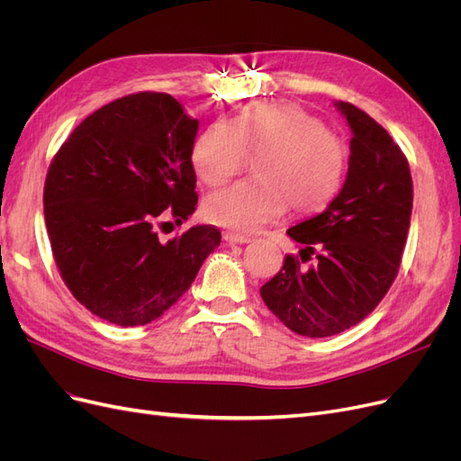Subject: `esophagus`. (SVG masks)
Masks as SVG:
<instances>
[{"mask_svg":"<svg viewBox=\"0 0 461 461\" xmlns=\"http://www.w3.org/2000/svg\"><path fill=\"white\" fill-rule=\"evenodd\" d=\"M222 239H225V242H229V244H248L249 242L248 236L236 234V232H222Z\"/></svg>","mask_w":461,"mask_h":461,"instance_id":"34e87169","label":"esophagus"}]
</instances>
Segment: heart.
I'll return each instance as SVG.
<instances>
[{"mask_svg": "<svg viewBox=\"0 0 461 461\" xmlns=\"http://www.w3.org/2000/svg\"><path fill=\"white\" fill-rule=\"evenodd\" d=\"M249 156H259L256 180L209 194L203 217L217 227L256 232L292 213H321L339 196L348 151L325 122L294 104L259 102L230 121L205 127L192 146V167L209 186L227 183Z\"/></svg>", "mask_w": 461, "mask_h": 461, "instance_id": "obj_1", "label": "heart"}]
</instances>
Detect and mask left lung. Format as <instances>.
<instances>
[{
	"instance_id": "obj_1",
	"label": "left lung",
	"mask_w": 461,
	"mask_h": 461,
	"mask_svg": "<svg viewBox=\"0 0 461 461\" xmlns=\"http://www.w3.org/2000/svg\"><path fill=\"white\" fill-rule=\"evenodd\" d=\"M352 129L348 175L323 213L286 230L303 244L261 286L265 305L302 337L323 339L364 321L393 286L408 240L413 183L406 156L379 122L337 102Z\"/></svg>"
}]
</instances>
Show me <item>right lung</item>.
<instances>
[{"instance_id": "add662e5", "label": "right lung", "mask_w": 461, "mask_h": 461, "mask_svg": "<svg viewBox=\"0 0 461 461\" xmlns=\"http://www.w3.org/2000/svg\"><path fill=\"white\" fill-rule=\"evenodd\" d=\"M198 119L173 95L138 92L82 121L50 165L44 215L71 294L100 319L138 327L185 294L221 244L213 225L161 242L167 217L196 212Z\"/></svg>"}]
</instances>
